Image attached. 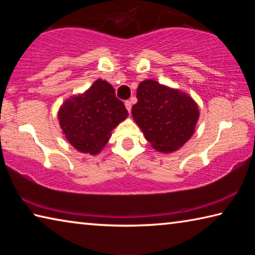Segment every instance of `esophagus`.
<instances>
[{
  "instance_id": "esophagus-1",
  "label": "esophagus",
  "mask_w": 255,
  "mask_h": 255,
  "mask_svg": "<svg viewBox=\"0 0 255 255\" xmlns=\"http://www.w3.org/2000/svg\"><path fill=\"white\" fill-rule=\"evenodd\" d=\"M125 106H126V108H127L128 112H130V111H131V101L127 100L126 102H125Z\"/></svg>"
}]
</instances>
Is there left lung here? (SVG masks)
I'll list each match as a JSON object with an SVG mask.
<instances>
[{"instance_id":"left-lung-1","label":"left lung","mask_w":255,"mask_h":255,"mask_svg":"<svg viewBox=\"0 0 255 255\" xmlns=\"http://www.w3.org/2000/svg\"><path fill=\"white\" fill-rule=\"evenodd\" d=\"M136 97L132 118L158 152H174L195 132L199 109L185 93L146 80L138 85Z\"/></svg>"}]
</instances>
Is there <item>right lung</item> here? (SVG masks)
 <instances>
[{"label":"right lung","mask_w":255,"mask_h":255,"mask_svg":"<svg viewBox=\"0 0 255 255\" xmlns=\"http://www.w3.org/2000/svg\"><path fill=\"white\" fill-rule=\"evenodd\" d=\"M127 116L126 107L116 97L115 89L99 79L88 91L63 103L58 120L73 147L96 155L108 143L112 129Z\"/></svg>","instance_id":"right-lung-1"}]
</instances>
